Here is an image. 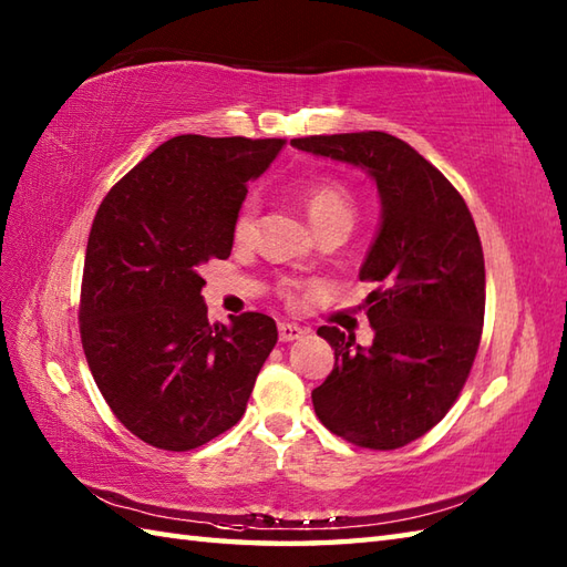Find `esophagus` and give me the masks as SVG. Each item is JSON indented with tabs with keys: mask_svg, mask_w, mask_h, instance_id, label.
I'll list each match as a JSON object with an SVG mask.
<instances>
[{
	"mask_svg": "<svg viewBox=\"0 0 567 567\" xmlns=\"http://www.w3.org/2000/svg\"><path fill=\"white\" fill-rule=\"evenodd\" d=\"M277 331H280V341H285V343L302 339V336L307 333L302 327H297V323H280Z\"/></svg>",
	"mask_w": 567,
	"mask_h": 567,
	"instance_id": "34e87169",
	"label": "esophagus"
}]
</instances>
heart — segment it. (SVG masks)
<instances>
[{
  "instance_id": "heart-1",
  "label": "heart",
  "mask_w": 567,
  "mask_h": 567,
  "mask_svg": "<svg viewBox=\"0 0 567 567\" xmlns=\"http://www.w3.org/2000/svg\"><path fill=\"white\" fill-rule=\"evenodd\" d=\"M305 202L309 219L315 226L331 221V219H348L353 221V197L343 185L339 183H311L305 189ZM256 199H248L244 207L238 209L234 221V236L236 240H246L256 226Z\"/></svg>"
}]
</instances>
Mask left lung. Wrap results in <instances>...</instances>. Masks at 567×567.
<instances>
[{"instance_id": "1", "label": "left lung", "mask_w": 567, "mask_h": 567, "mask_svg": "<svg viewBox=\"0 0 567 567\" xmlns=\"http://www.w3.org/2000/svg\"><path fill=\"white\" fill-rule=\"evenodd\" d=\"M292 146L355 165L380 195V226L360 280L375 339L321 327L333 370L311 392L321 424L372 451L424 436L461 394L485 319V258L463 197L402 138L384 131L307 136Z\"/></svg>"}]
</instances>
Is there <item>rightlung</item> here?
I'll use <instances>...</instances> for the list:
<instances>
[{
  "label": "right lung",
  "instance_id": "1",
  "mask_svg": "<svg viewBox=\"0 0 567 567\" xmlns=\"http://www.w3.org/2000/svg\"><path fill=\"white\" fill-rule=\"evenodd\" d=\"M285 138L175 136L110 189L84 252L80 333L114 416L163 451H192L244 416L277 343L270 317L209 323L199 265L226 260L248 183Z\"/></svg>",
  "mask_w": 567,
  "mask_h": 567
}]
</instances>
